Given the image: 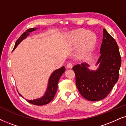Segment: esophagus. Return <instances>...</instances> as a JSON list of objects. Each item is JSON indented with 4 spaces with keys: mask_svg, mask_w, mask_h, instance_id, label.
I'll return each instance as SVG.
<instances>
[{
    "mask_svg": "<svg viewBox=\"0 0 126 126\" xmlns=\"http://www.w3.org/2000/svg\"><path fill=\"white\" fill-rule=\"evenodd\" d=\"M72 66H73L72 63H71V62H69V63H68L67 65H66V67L68 68H72Z\"/></svg>",
    "mask_w": 126,
    "mask_h": 126,
    "instance_id": "obj_1",
    "label": "esophagus"
}]
</instances>
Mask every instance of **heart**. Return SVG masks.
<instances>
[{
  "label": "heart",
  "mask_w": 126,
  "mask_h": 126,
  "mask_svg": "<svg viewBox=\"0 0 126 126\" xmlns=\"http://www.w3.org/2000/svg\"><path fill=\"white\" fill-rule=\"evenodd\" d=\"M71 37L75 43H78L82 40L80 48L82 54H86L92 49L95 43L96 38L92 32H86L84 30H78L72 32Z\"/></svg>",
  "instance_id": "heart-1"
}]
</instances>
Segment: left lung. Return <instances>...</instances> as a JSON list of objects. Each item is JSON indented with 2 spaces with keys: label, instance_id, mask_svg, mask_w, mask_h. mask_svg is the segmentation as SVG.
<instances>
[{
  "label": "left lung",
  "instance_id": "8db88e82",
  "mask_svg": "<svg viewBox=\"0 0 126 126\" xmlns=\"http://www.w3.org/2000/svg\"><path fill=\"white\" fill-rule=\"evenodd\" d=\"M100 47V57L97 71L88 69V64L77 65L72 69L75 74L76 85L81 95L89 101H97L106 97L117 82L121 66V56L116 40L105 30Z\"/></svg>",
  "mask_w": 126,
  "mask_h": 126
}]
</instances>
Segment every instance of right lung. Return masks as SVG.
<instances>
[{"label":"right lung","mask_w":126,"mask_h":126,"mask_svg":"<svg viewBox=\"0 0 126 126\" xmlns=\"http://www.w3.org/2000/svg\"><path fill=\"white\" fill-rule=\"evenodd\" d=\"M35 30V28H30V29H29L26 32H23L22 34L20 35L19 38H18L16 42L13 50L16 48V47L17 46V45L19 44L20 42L26 38L27 35H29V32H33ZM65 68L64 66H63V67L60 68V69L55 70L51 74V77L49 79L48 86L46 94H45L43 97L40 99H35V100H26L31 104L37 105V106H41V105H44L49 103L53 99L54 96H55L57 90V88H58V83L59 79H60L61 76L63 75V73L65 72ZM19 94L21 96H22L20 94Z\"/></svg>","instance_id":"obj_1"}]
</instances>
